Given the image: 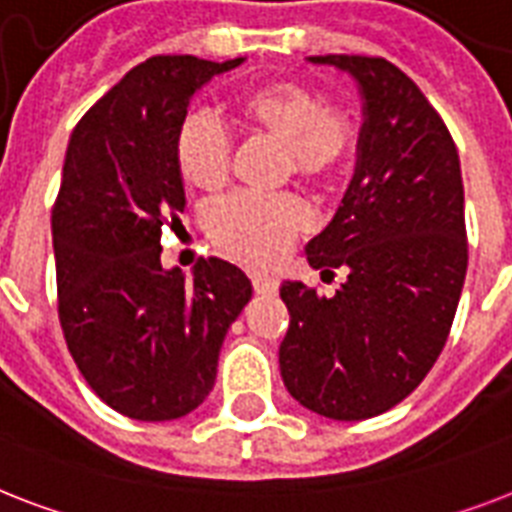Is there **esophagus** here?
I'll return each instance as SVG.
<instances>
[{"instance_id": "34e87169", "label": "esophagus", "mask_w": 512, "mask_h": 512, "mask_svg": "<svg viewBox=\"0 0 512 512\" xmlns=\"http://www.w3.org/2000/svg\"><path fill=\"white\" fill-rule=\"evenodd\" d=\"M252 289L257 294H265V297H273L278 292V278L268 276V273H252Z\"/></svg>"}]
</instances>
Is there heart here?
<instances>
[{
    "instance_id": "1",
    "label": "heart",
    "mask_w": 512,
    "mask_h": 512,
    "mask_svg": "<svg viewBox=\"0 0 512 512\" xmlns=\"http://www.w3.org/2000/svg\"><path fill=\"white\" fill-rule=\"evenodd\" d=\"M234 123L247 139L284 152L281 178L323 191L347 168L357 144L352 115L321 105L318 91L292 78L255 83L234 99ZM178 173L191 189L215 194L228 184L231 141L207 118H189L176 136ZM307 228V210L284 197H234L207 215V234L223 255L244 265H273Z\"/></svg>"
}]
</instances>
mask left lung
<instances>
[{"label":"left lung","mask_w":512,"mask_h":512,"mask_svg":"<svg viewBox=\"0 0 512 512\" xmlns=\"http://www.w3.org/2000/svg\"><path fill=\"white\" fill-rule=\"evenodd\" d=\"M363 94L350 189L307 244L321 276L347 281L323 297L284 281L289 331L281 378L299 405L334 421L386 413L421 384L450 336L465 268L458 147L423 91L384 57L323 54Z\"/></svg>","instance_id":"left-lung-1"}]
</instances>
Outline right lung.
Returning a JSON list of instances; mask_svg holds the SVG:
<instances>
[{
    "mask_svg": "<svg viewBox=\"0 0 512 512\" xmlns=\"http://www.w3.org/2000/svg\"><path fill=\"white\" fill-rule=\"evenodd\" d=\"M244 57L160 54L128 70L70 136L52 207L57 313L86 384L134 421H173L213 392L226 331L252 297L236 265L160 263L184 213L176 136L194 91Z\"/></svg>",
    "mask_w": 512,
    "mask_h": 512,
    "instance_id": "1",
    "label": "right lung"
}]
</instances>
